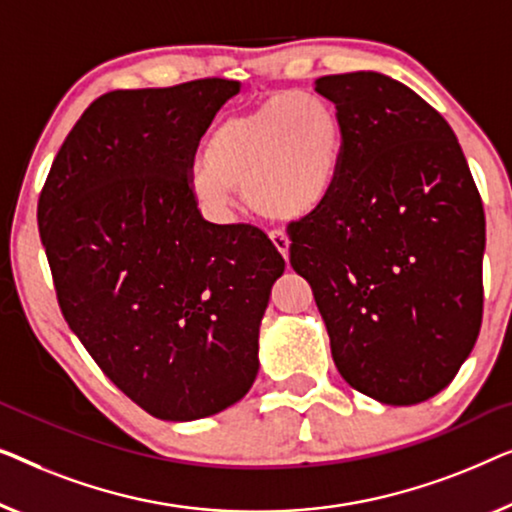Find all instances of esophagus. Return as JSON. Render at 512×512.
<instances>
[{
  "label": "esophagus",
  "mask_w": 512,
  "mask_h": 512,
  "mask_svg": "<svg viewBox=\"0 0 512 512\" xmlns=\"http://www.w3.org/2000/svg\"><path fill=\"white\" fill-rule=\"evenodd\" d=\"M271 241L280 255H283L285 259L290 257V236L283 232H271Z\"/></svg>",
  "instance_id": "34e87169"
}]
</instances>
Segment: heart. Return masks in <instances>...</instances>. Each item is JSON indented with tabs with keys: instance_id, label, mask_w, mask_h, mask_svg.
<instances>
[{
	"instance_id": "obj_1",
	"label": "heart",
	"mask_w": 512,
	"mask_h": 512,
	"mask_svg": "<svg viewBox=\"0 0 512 512\" xmlns=\"http://www.w3.org/2000/svg\"><path fill=\"white\" fill-rule=\"evenodd\" d=\"M341 115L315 92H285L234 113L208 136L206 167L194 169L192 192L208 211L227 218L236 187L255 213L297 220L318 208L338 176Z\"/></svg>"
}]
</instances>
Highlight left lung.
<instances>
[{
  "mask_svg": "<svg viewBox=\"0 0 512 512\" xmlns=\"http://www.w3.org/2000/svg\"><path fill=\"white\" fill-rule=\"evenodd\" d=\"M343 155L325 201L292 229L345 383L387 406L445 390L482 322L485 211L443 115L376 71L322 76Z\"/></svg>",
  "mask_w": 512,
  "mask_h": 512,
  "instance_id": "8db88e82",
  "label": "left lung"
}]
</instances>
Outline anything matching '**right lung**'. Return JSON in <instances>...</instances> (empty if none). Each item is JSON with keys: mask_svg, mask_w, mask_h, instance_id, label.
I'll return each mask as SVG.
<instances>
[{"mask_svg": "<svg viewBox=\"0 0 512 512\" xmlns=\"http://www.w3.org/2000/svg\"><path fill=\"white\" fill-rule=\"evenodd\" d=\"M241 83L115 90L64 139L39 234L71 331L129 399L190 422L246 397L285 259L250 225H213L190 187L197 143Z\"/></svg>", "mask_w": 512, "mask_h": 512, "instance_id": "obj_1", "label": "right lung"}]
</instances>
